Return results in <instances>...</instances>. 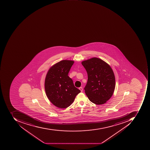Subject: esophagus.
I'll return each instance as SVG.
<instances>
[{
    "instance_id": "34e87169",
    "label": "esophagus",
    "mask_w": 150,
    "mask_h": 150,
    "mask_svg": "<svg viewBox=\"0 0 150 150\" xmlns=\"http://www.w3.org/2000/svg\"><path fill=\"white\" fill-rule=\"evenodd\" d=\"M79 89L81 92H82V91H83V88H82V87H79Z\"/></svg>"
}]
</instances>
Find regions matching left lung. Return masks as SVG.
I'll return each instance as SVG.
<instances>
[{
    "mask_svg": "<svg viewBox=\"0 0 150 150\" xmlns=\"http://www.w3.org/2000/svg\"><path fill=\"white\" fill-rule=\"evenodd\" d=\"M81 64L88 76L84 90L88 99L96 105L105 104L115 91V79L113 70L108 64L97 58L82 61Z\"/></svg>",
    "mask_w": 150,
    "mask_h": 150,
    "instance_id": "left-lung-1",
    "label": "left lung"
}]
</instances>
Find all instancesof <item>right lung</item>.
Here are the masks:
<instances>
[{"label": "right lung", "instance_id": "right-lung-1", "mask_svg": "<svg viewBox=\"0 0 150 150\" xmlns=\"http://www.w3.org/2000/svg\"><path fill=\"white\" fill-rule=\"evenodd\" d=\"M74 62L68 60L60 61L52 66L46 74L45 82L46 96L50 102L58 108L69 106L81 92L68 76Z\"/></svg>", "mask_w": 150, "mask_h": 150}]
</instances>
